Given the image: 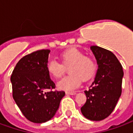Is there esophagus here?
<instances>
[{"label": "esophagus", "mask_w": 133, "mask_h": 133, "mask_svg": "<svg viewBox=\"0 0 133 133\" xmlns=\"http://www.w3.org/2000/svg\"><path fill=\"white\" fill-rule=\"evenodd\" d=\"M65 93H66V94H70V95H75V94H76V92H75V91H66Z\"/></svg>", "instance_id": "esophagus-1"}]
</instances>
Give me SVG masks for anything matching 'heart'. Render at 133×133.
<instances>
[{"label": "heart", "mask_w": 133, "mask_h": 133, "mask_svg": "<svg viewBox=\"0 0 133 133\" xmlns=\"http://www.w3.org/2000/svg\"><path fill=\"white\" fill-rule=\"evenodd\" d=\"M63 64L51 58L46 65L49 74L55 77L60 78L65 72V67L70 66L68 68L69 75L65 77L58 82L59 89L72 91L78 87L81 79L87 81L93 76L96 69V64L94 59L89 56H84L83 52L77 48H70L60 54Z\"/></svg>", "instance_id": "1"}]
</instances>
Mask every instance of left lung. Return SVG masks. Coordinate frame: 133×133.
I'll return each instance as SVG.
<instances>
[{
    "mask_svg": "<svg viewBox=\"0 0 133 133\" xmlns=\"http://www.w3.org/2000/svg\"><path fill=\"white\" fill-rule=\"evenodd\" d=\"M97 59L98 69L94 82L85 90L87 101L81 108L86 118L99 121L111 114L122 92L123 70L111 51L97 46H91Z\"/></svg>",
    "mask_w": 133,
    "mask_h": 133,
    "instance_id": "1",
    "label": "left lung"
}]
</instances>
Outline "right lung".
<instances>
[{
    "label": "right lung",
    "instance_id": "right-lung-1",
    "mask_svg": "<svg viewBox=\"0 0 133 133\" xmlns=\"http://www.w3.org/2000/svg\"><path fill=\"white\" fill-rule=\"evenodd\" d=\"M49 50H39L22 58L10 77L12 97L29 121L42 123L54 116L65 91L54 90L46 65Z\"/></svg>",
    "mask_w": 133,
    "mask_h": 133
}]
</instances>
